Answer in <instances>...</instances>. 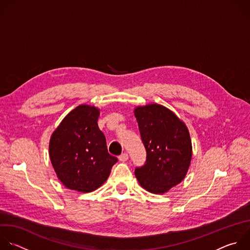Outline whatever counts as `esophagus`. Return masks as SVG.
<instances>
[{
  "mask_svg": "<svg viewBox=\"0 0 250 250\" xmlns=\"http://www.w3.org/2000/svg\"><path fill=\"white\" fill-rule=\"evenodd\" d=\"M119 159H120L121 162H125V161H127V159H128L127 153H123V154H121V155L119 156Z\"/></svg>",
  "mask_w": 250,
  "mask_h": 250,
  "instance_id": "1",
  "label": "esophagus"
}]
</instances>
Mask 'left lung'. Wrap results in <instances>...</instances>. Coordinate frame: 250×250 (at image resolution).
I'll return each mask as SVG.
<instances>
[{
    "label": "left lung",
    "instance_id": "1",
    "mask_svg": "<svg viewBox=\"0 0 250 250\" xmlns=\"http://www.w3.org/2000/svg\"><path fill=\"white\" fill-rule=\"evenodd\" d=\"M146 161L135 168L140 186L151 193L163 194L186 177L192 156L187 125L168 108L150 104L134 109Z\"/></svg>",
    "mask_w": 250,
    "mask_h": 250
}]
</instances>
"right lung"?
Segmentation results:
<instances>
[{
  "label": "right lung",
  "instance_id": "obj_1",
  "mask_svg": "<svg viewBox=\"0 0 250 250\" xmlns=\"http://www.w3.org/2000/svg\"><path fill=\"white\" fill-rule=\"evenodd\" d=\"M98 108L80 105L53 132L49 154L62 184L79 192H91L108 179L118 158L109 154L104 133L99 129Z\"/></svg>",
  "mask_w": 250,
  "mask_h": 250
}]
</instances>
